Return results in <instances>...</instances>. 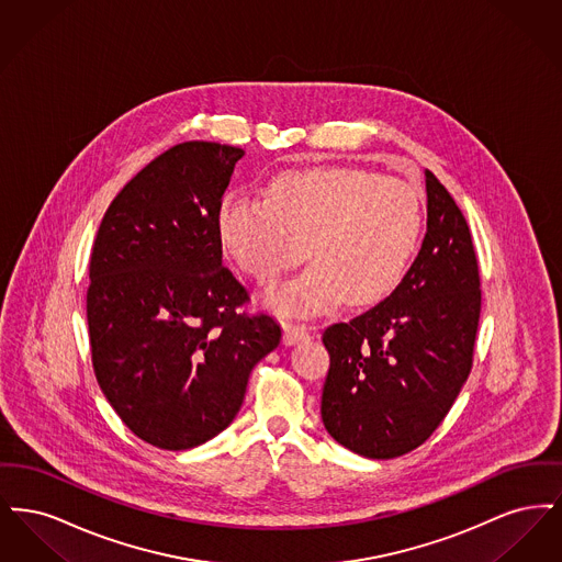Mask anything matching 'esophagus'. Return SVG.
<instances>
[{"label": "esophagus", "mask_w": 562, "mask_h": 562, "mask_svg": "<svg viewBox=\"0 0 562 562\" xmlns=\"http://www.w3.org/2000/svg\"><path fill=\"white\" fill-rule=\"evenodd\" d=\"M305 339H310V330L305 326H299V324H286L284 326V344L286 346H296Z\"/></svg>", "instance_id": "34e87169"}]
</instances>
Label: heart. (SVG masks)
Here are the masks:
<instances>
[{"label":"heart","instance_id":"obj_1","mask_svg":"<svg viewBox=\"0 0 562 562\" xmlns=\"http://www.w3.org/2000/svg\"><path fill=\"white\" fill-rule=\"evenodd\" d=\"M422 225L417 189L360 168L289 172L269 186L268 200L227 193L216 213L223 250L261 286L296 268L307 246L314 266L268 294L284 316L385 299L411 266Z\"/></svg>","mask_w":562,"mask_h":562}]
</instances>
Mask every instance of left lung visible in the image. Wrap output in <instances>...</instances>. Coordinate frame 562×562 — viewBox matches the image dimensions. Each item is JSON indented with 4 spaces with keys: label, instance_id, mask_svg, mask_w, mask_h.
I'll return each instance as SVG.
<instances>
[{
    "label": "left lung",
    "instance_id": "obj_1",
    "mask_svg": "<svg viewBox=\"0 0 562 562\" xmlns=\"http://www.w3.org/2000/svg\"><path fill=\"white\" fill-rule=\"evenodd\" d=\"M428 229L401 284L322 344L326 431L349 451L394 459L424 445L459 396L474 356L481 276L465 216L426 170Z\"/></svg>",
    "mask_w": 562,
    "mask_h": 562
}]
</instances>
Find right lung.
I'll return each instance as SVG.
<instances>
[{
  "label": "right lung",
  "instance_id": "obj_1",
  "mask_svg": "<svg viewBox=\"0 0 562 562\" xmlns=\"http://www.w3.org/2000/svg\"><path fill=\"white\" fill-rule=\"evenodd\" d=\"M240 147L189 140L111 202L90 255L86 316L97 381L120 419L164 451L204 445L240 411L280 324L248 316L223 268L216 213Z\"/></svg>",
  "mask_w": 562,
  "mask_h": 562
}]
</instances>
